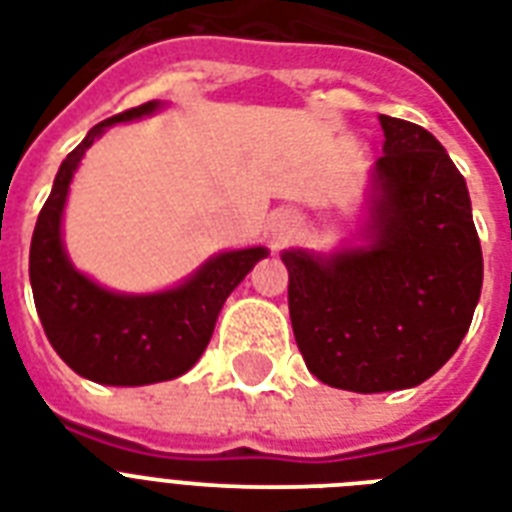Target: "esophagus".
<instances>
[{
    "label": "esophagus",
    "mask_w": 512,
    "mask_h": 512,
    "mask_svg": "<svg viewBox=\"0 0 512 512\" xmlns=\"http://www.w3.org/2000/svg\"><path fill=\"white\" fill-rule=\"evenodd\" d=\"M297 225H300V220H297L295 212H289V209H281V212H276V215L271 217V223H268V231H271L273 247H281V244H287V241L295 236Z\"/></svg>",
    "instance_id": "esophagus-1"
}]
</instances>
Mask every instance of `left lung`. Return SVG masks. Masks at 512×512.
Wrapping results in <instances>:
<instances>
[{
    "instance_id": "obj_1",
    "label": "left lung",
    "mask_w": 512,
    "mask_h": 512,
    "mask_svg": "<svg viewBox=\"0 0 512 512\" xmlns=\"http://www.w3.org/2000/svg\"><path fill=\"white\" fill-rule=\"evenodd\" d=\"M361 244L284 249L289 319L324 385L385 393L420 385L468 335L484 284L465 177L420 124L380 114Z\"/></svg>"
}]
</instances>
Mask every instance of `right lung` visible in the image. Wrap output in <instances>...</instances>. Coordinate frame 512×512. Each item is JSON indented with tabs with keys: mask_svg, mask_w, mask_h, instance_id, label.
<instances>
[{
	"mask_svg": "<svg viewBox=\"0 0 512 512\" xmlns=\"http://www.w3.org/2000/svg\"><path fill=\"white\" fill-rule=\"evenodd\" d=\"M159 100L95 124L63 159L50 199L36 220L28 276L44 335L79 377L100 385H151L175 380L201 358L215 321L233 289L268 255L265 247L233 249L209 257L199 271L154 295H124L100 287L71 265L63 247V207L68 185L87 148L119 122L156 114Z\"/></svg>",
	"mask_w": 512,
	"mask_h": 512,
	"instance_id": "1",
	"label": "right lung"
}]
</instances>
